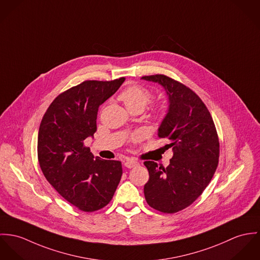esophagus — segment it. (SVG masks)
<instances>
[{"label": "esophagus", "instance_id": "1", "mask_svg": "<svg viewBox=\"0 0 260 260\" xmlns=\"http://www.w3.org/2000/svg\"><path fill=\"white\" fill-rule=\"evenodd\" d=\"M139 165H140V164H139L138 161L133 160V159H128V160H126V161L124 162V167H125V168H127V169L136 168V167H138Z\"/></svg>", "mask_w": 260, "mask_h": 260}]
</instances>
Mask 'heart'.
Segmentation results:
<instances>
[{"instance_id":"heart-1","label":"heart","mask_w":260,"mask_h":260,"mask_svg":"<svg viewBox=\"0 0 260 260\" xmlns=\"http://www.w3.org/2000/svg\"><path fill=\"white\" fill-rule=\"evenodd\" d=\"M119 99L123 102L124 106L128 111H133L135 109H144L149 100L151 99V93L148 89L142 86L134 85L126 87L119 94ZM166 114V109L164 106H158L153 111V116L156 118H161ZM141 139V135H136L134 137L135 141Z\"/></svg>"}]
</instances>
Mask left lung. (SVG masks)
<instances>
[{
	"label": "left lung",
	"mask_w": 260,
	"mask_h": 260,
	"mask_svg": "<svg viewBox=\"0 0 260 260\" xmlns=\"http://www.w3.org/2000/svg\"><path fill=\"white\" fill-rule=\"evenodd\" d=\"M142 80L160 85L167 92L169 109L157 136L169 141L173 151L167 168L144 161L149 173L144 198L152 208L174 213L189 206L210 182L218 165V137L207 108L189 87L164 75Z\"/></svg>",
	"instance_id": "1"
}]
</instances>
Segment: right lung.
<instances>
[{"label":"right lung","mask_w":260,"mask_h":260,"mask_svg":"<svg viewBox=\"0 0 260 260\" xmlns=\"http://www.w3.org/2000/svg\"><path fill=\"white\" fill-rule=\"evenodd\" d=\"M124 78L86 81L58 94L40 124L38 158L47 180L77 208L91 212L112 201L122 169L118 160L93 156L84 141L93 138L99 108Z\"/></svg>","instance_id":"obj_1"}]
</instances>
